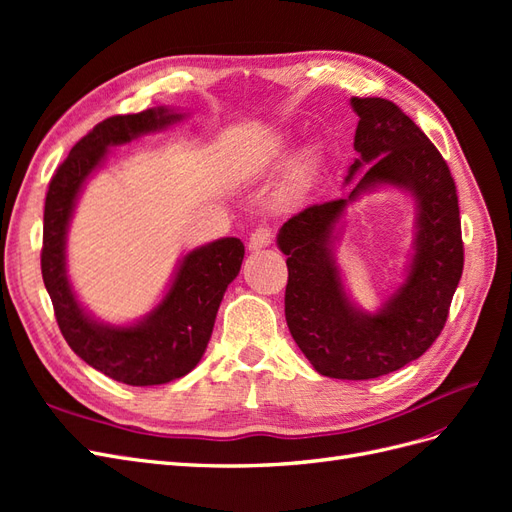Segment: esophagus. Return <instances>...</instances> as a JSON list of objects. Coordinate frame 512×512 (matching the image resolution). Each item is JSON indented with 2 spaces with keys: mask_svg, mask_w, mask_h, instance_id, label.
Wrapping results in <instances>:
<instances>
[{
  "mask_svg": "<svg viewBox=\"0 0 512 512\" xmlns=\"http://www.w3.org/2000/svg\"><path fill=\"white\" fill-rule=\"evenodd\" d=\"M273 241V230L269 226H260L250 235V250H262V247H269Z\"/></svg>",
  "mask_w": 512,
  "mask_h": 512,
  "instance_id": "esophagus-1",
  "label": "esophagus"
}]
</instances>
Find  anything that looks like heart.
<instances>
[{
  "mask_svg": "<svg viewBox=\"0 0 512 512\" xmlns=\"http://www.w3.org/2000/svg\"><path fill=\"white\" fill-rule=\"evenodd\" d=\"M314 173H316V160L314 156L305 153V156H301L292 166V173L284 190V203L294 205L299 203L301 198H305V194L309 192V185L314 181Z\"/></svg>",
  "mask_w": 512,
  "mask_h": 512,
  "instance_id": "heart-1",
  "label": "heart"
}]
</instances>
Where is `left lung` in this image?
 Instances as JSON below:
<instances>
[{
  "mask_svg": "<svg viewBox=\"0 0 512 512\" xmlns=\"http://www.w3.org/2000/svg\"><path fill=\"white\" fill-rule=\"evenodd\" d=\"M359 115L346 196L292 215L277 232L288 256L286 322L294 342L322 376L369 380L397 371L436 342L463 271L455 181L423 130L384 98H350ZM368 170L365 171L364 168ZM393 184L417 205L413 256L405 282L378 313L347 297L334 250L345 209L365 191Z\"/></svg>",
  "mask_w": 512,
  "mask_h": 512,
  "instance_id": "obj_1",
  "label": "left lung"
}]
</instances>
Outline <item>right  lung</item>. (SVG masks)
Instances as JSON below:
<instances>
[{"label": "right lung", "instance_id": "add662e5", "mask_svg": "<svg viewBox=\"0 0 512 512\" xmlns=\"http://www.w3.org/2000/svg\"><path fill=\"white\" fill-rule=\"evenodd\" d=\"M183 117L158 106L104 119L72 147L46 192L40 262L59 331L87 365L130 386L183 378L203 359L224 292L241 271L245 247L237 237L196 247L179 260L166 294L149 314L132 324H108L91 316L72 290L66 269L68 228L76 200L106 160L108 147L166 130Z\"/></svg>", "mask_w": 512, "mask_h": 512}]
</instances>
